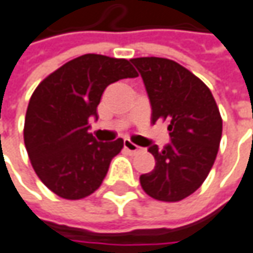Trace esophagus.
Wrapping results in <instances>:
<instances>
[{"label": "esophagus", "mask_w": 253, "mask_h": 253, "mask_svg": "<svg viewBox=\"0 0 253 253\" xmlns=\"http://www.w3.org/2000/svg\"><path fill=\"white\" fill-rule=\"evenodd\" d=\"M124 147H125L126 151H129L131 154H136L141 151V147H138L136 144H134V142H132L131 139H128V138L124 141Z\"/></svg>", "instance_id": "esophagus-1"}]
</instances>
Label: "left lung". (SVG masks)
Masks as SVG:
<instances>
[{"instance_id": "8db88e82", "label": "left lung", "mask_w": 253, "mask_h": 253, "mask_svg": "<svg viewBox=\"0 0 253 253\" xmlns=\"http://www.w3.org/2000/svg\"><path fill=\"white\" fill-rule=\"evenodd\" d=\"M151 102V122H169L171 142L147 145L155 158L142 174V190L160 202H180L206 180L219 151L222 117L210 89L190 70L163 57L131 59Z\"/></svg>"}]
</instances>
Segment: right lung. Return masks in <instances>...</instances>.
Listing matches in <instances>:
<instances>
[{
  "label": "right lung",
  "mask_w": 253,
  "mask_h": 253,
  "mask_svg": "<svg viewBox=\"0 0 253 253\" xmlns=\"http://www.w3.org/2000/svg\"><path fill=\"white\" fill-rule=\"evenodd\" d=\"M126 59L83 54L50 73L33 92L24 121L28 158L45 187L59 197L79 200L99 189L124 139L98 142L90 119L106 86L136 78Z\"/></svg>",
  "instance_id": "add662e5"
}]
</instances>
